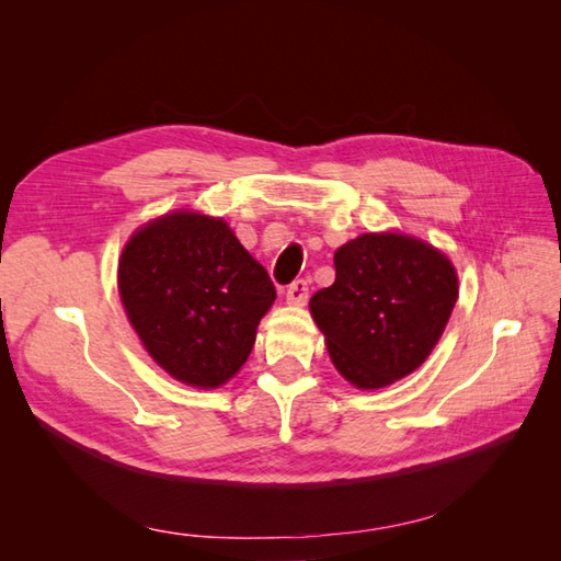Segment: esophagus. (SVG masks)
<instances>
[{"label":"esophagus","mask_w":561,"mask_h":561,"mask_svg":"<svg viewBox=\"0 0 561 561\" xmlns=\"http://www.w3.org/2000/svg\"><path fill=\"white\" fill-rule=\"evenodd\" d=\"M287 304H293V307H304L309 299V283L307 280H295L290 287H287L285 293Z\"/></svg>","instance_id":"obj_1"}]
</instances>
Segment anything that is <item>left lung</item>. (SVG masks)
I'll list each match as a JSON object with an SVG mask.
<instances>
[{"label":"left lung","mask_w":561,"mask_h":561,"mask_svg":"<svg viewBox=\"0 0 561 561\" xmlns=\"http://www.w3.org/2000/svg\"><path fill=\"white\" fill-rule=\"evenodd\" d=\"M334 268L309 311L339 375L379 390L426 363L458 297L447 254L410 233L369 231L336 248Z\"/></svg>","instance_id":"1"}]
</instances>
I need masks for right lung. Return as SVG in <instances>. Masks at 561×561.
Masks as SVG:
<instances>
[{
    "instance_id": "1",
    "label": "right lung",
    "mask_w": 561,
    "mask_h": 561,
    "mask_svg": "<svg viewBox=\"0 0 561 561\" xmlns=\"http://www.w3.org/2000/svg\"><path fill=\"white\" fill-rule=\"evenodd\" d=\"M118 297L149 358L175 381L219 388L239 375L276 301L266 268L225 217L178 208L126 241Z\"/></svg>"
}]
</instances>
